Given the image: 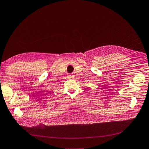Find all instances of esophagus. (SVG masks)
Returning a JSON list of instances; mask_svg holds the SVG:
<instances>
[{"label": "esophagus", "mask_w": 149, "mask_h": 149, "mask_svg": "<svg viewBox=\"0 0 149 149\" xmlns=\"http://www.w3.org/2000/svg\"><path fill=\"white\" fill-rule=\"evenodd\" d=\"M68 77V78H69V79H71V78H72L74 76H73L72 75H69Z\"/></svg>", "instance_id": "obj_1"}]
</instances>
